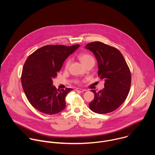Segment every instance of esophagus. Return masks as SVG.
Listing matches in <instances>:
<instances>
[{
  "label": "esophagus",
  "instance_id": "esophagus-1",
  "mask_svg": "<svg viewBox=\"0 0 155 155\" xmlns=\"http://www.w3.org/2000/svg\"><path fill=\"white\" fill-rule=\"evenodd\" d=\"M75 91H77L78 92H84V89H83L81 88H76L75 89Z\"/></svg>",
  "mask_w": 155,
  "mask_h": 155
}]
</instances>
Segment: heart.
<instances>
[{"label":"heart","mask_w":155,"mask_h":155,"mask_svg":"<svg viewBox=\"0 0 155 155\" xmlns=\"http://www.w3.org/2000/svg\"><path fill=\"white\" fill-rule=\"evenodd\" d=\"M78 58L84 66H85L91 60H94L93 57L90 54H87V53H81V54H80L78 55ZM70 63V60L69 58H68L65 62V68H67L69 66Z\"/></svg>","instance_id":"1"}]
</instances>
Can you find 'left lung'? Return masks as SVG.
Masks as SVG:
<instances>
[{
	"label": "left lung",
	"mask_w": 155,
	"mask_h": 155,
	"mask_svg": "<svg viewBox=\"0 0 155 155\" xmlns=\"http://www.w3.org/2000/svg\"><path fill=\"white\" fill-rule=\"evenodd\" d=\"M85 48L91 51L98 62V76L105 81L104 88L94 94L89 109L98 114L116 110L126 100L131 87L130 68L120 52L113 46L100 42H93Z\"/></svg>",
	"instance_id": "left-lung-1"
}]
</instances>
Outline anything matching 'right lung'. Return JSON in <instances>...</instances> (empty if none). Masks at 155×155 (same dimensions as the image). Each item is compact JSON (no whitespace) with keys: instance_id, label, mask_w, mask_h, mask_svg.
Wrapping results in <instances>:
<instances>
[{"instance_id":"1","label":"right lung","mask_w":155,"mask_h":155,"mask_svg":"<svg viewBox=\"0 0 155 155\" xmlns=\"http://www.w3.org/2000/svg\"><path fill=\"white\" fill-rule=\"evenodd\" d=\"M79 46L48 45L27 58L22 68L21 84L29 103L38 110L51 115L65 109V97L73 89L60 91L52 85V79L57 76L64 60Z\"/></svg>"}]
</instances>
